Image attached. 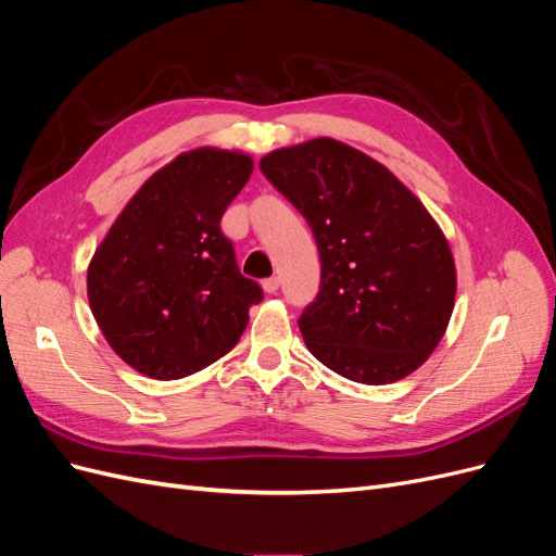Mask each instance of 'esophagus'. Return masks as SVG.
I'll return each instance as SVG.
<instances>
[{"label":"esophagus","mask_w":556,"mask_h":556,"mask_svg":"<svg viewBox=\"0 0 556 556\" xmlns=\"http://www.w3.org/2000/svg\"><path fill=\"white\" fill-rule=\"evenodd\" d=\"M262 288H264V292L266 294H276L278 292V288H280V278H266L264 282H262Z\"/></svg>","instance_id":"1"}]
</instances>
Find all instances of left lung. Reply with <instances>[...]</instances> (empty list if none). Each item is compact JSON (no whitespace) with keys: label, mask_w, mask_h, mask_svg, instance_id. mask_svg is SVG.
<instances>
[{"label":"left lung","mask_w":556,"mask_h":556,"mask_svg":"<svg viewBox=\"0 0 556 556\" xmlns=\"http://www.w3.org/2000/svg\"><path fill=\"white\" fill-rule=\"evenodd\" d=\"M262 174L306 217L319 252V292L299 329L313 357L362 384L422 366L457 294L443 229L384 164L329 137L278 148Z\"/></svg>","instance_id":"1"}]
</instances>
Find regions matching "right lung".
Wrapping results in <instances>:
<instances>
[{
	"mask_svg": "<svg viewBox=\"0 0 556 556\" xmlns=\"http://www.w3.org/2000/svg\"><path fill=\"white\" fill-rule=\"evenodd\" d=\"M250 174L241 150L180 153L141 185L97 245L90 311L134 371L178 380L239 343L262 290L241 276L220 220Z\"/></svg>",
	"mask_w": 556,
	"mask_h": 556,
	"instance_id": "1",
	"label": "right lung"
}]
</instances>
